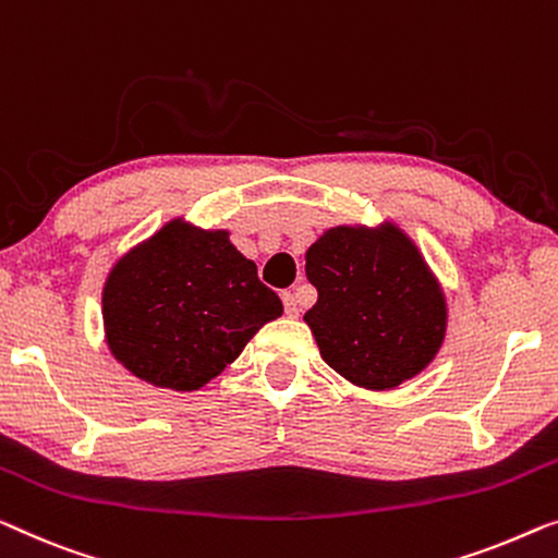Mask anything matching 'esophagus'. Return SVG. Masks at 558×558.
<instances>
[{"label":"esophagus","mask_w":558,"mask_h":558,"mask_svg":"<svg viewBox=\"0 0 558 558\" xmlns=\"http://www.w3.org/2000/svg\"><path fill=\"white\" fill-rule=\"evenodd\" d=\"M281 302H284V310H287L289 317H296V314H299L296 296L292 292H284V294H281Z\"/></svg>","instance_id":"1"}]
</instances>
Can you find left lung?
Returning <instances> with one entry per match:
<instances>
[{"label": "left lung", "instance_id": "obj_1", "mask_svg": "<svg viewBox=\"0 0 558 558\" xmlns=\"http://www.w3.org/2000/svg\"><path fill=\"white\" fill-rule=\"evenodd\" d=\"M317 304L304 314L322 360L365 390H392L435 360L448 329L442 287L390 221L335 226L306 248Z\"/></svg>", "mask_w": 558, "mask_h": 558}]
</instances>
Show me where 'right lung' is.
Listing matches in <instances>:
<instances>
[{
    "label": "right lung",
    "instance_id": "right-lung-1",
    "mask_svg": "<svg viewBox=\"0 0 558 558\" xmlns=\"http://www.w3.org/2000/svg\"><path fill=\"white\" fill-rule=\"evenodd\" d=\"M281 299L229 241L183 219L133 246L102 287L105 342L120 365L156 387L191 392L231 365Z\"/></svg>",
    "mask_w": 558,
    "mask_h": 558
}]
</instances>
